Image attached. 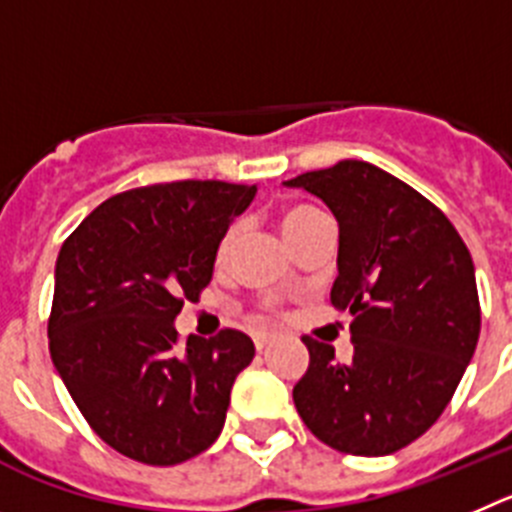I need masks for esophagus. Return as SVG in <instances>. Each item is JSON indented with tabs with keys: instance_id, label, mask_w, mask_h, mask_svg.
Instances as JSON below:
<instances>
[{
	"instance_id": "1",
	"label": "esophagus",
	"mask_w": 512,
	"mask_h": 512,
	"mask_svg": "<svg viewBox=\"0 0 512 512\" xmlns=\"http://www.w3.org/2000/svg\"><path fill=\"white\" fill-rule=\"evenodd\" d=\"M270 342H273V336L257 334V336H255V347H257V352H265V349L270 347Z\"/></svg>"
}]
</instances>
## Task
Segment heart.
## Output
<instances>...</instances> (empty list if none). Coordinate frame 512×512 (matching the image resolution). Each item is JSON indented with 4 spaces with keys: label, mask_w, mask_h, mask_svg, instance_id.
Here are the masks:
<instances>
[{
    "label": "heart",
    "mask_w": 512,
    "mask_h": 512,
    "mask_svg": "<svg viewBox=\"0 0 512 512\" xmlns=\"http://www.w3.org/2000/svg\"><path fill=\"white\" fill-rule=\"evenodd\" d=\"M319 216H324L321 211L311 209V206H290V209L283 211V216H280V224H283V232L285 237L293 242V239L298 237V234L303 232V229L308 227L311 222H316ZM239 237V227L234 224V227L227 229V234L222 237V242H219V250H216V260L224 262L229 257V252H232L234 242H237Z\"/></svg>",
    "instance_id": "obj_1"
}]
</instances>
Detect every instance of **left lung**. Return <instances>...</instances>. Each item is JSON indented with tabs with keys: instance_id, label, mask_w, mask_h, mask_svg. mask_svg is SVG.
Returning <instances> with one entry per match:
<instances>
[{
	"instance_id": "obj_1",
	"label": "left lung",
	"mask_w": 512,
	"mask_h": 512,
	"mask_svg": "<svg viewBox=\"0 0 512 512\" xmlns=\"http://www.w3.org/2000/svg\"><path fill=\"white\" fill-rule=\"evenodd\" d=\"M339 224L331 303L352 316L354 354L303 336L308 370L293 403L311 434L354 457H385L434 426L477 339L472 255L454 224L408 183L365 160L285 181Z\"/></svg>"
}]
</instances>
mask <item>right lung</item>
<instances>
[{
	"label": "right lung",
	"mask_w": 512,
	"mask_h": 512,
	"mask_svg": "<svg viewBox=\"0 0 512 512\" xmlns=\"http://www.w3.org/2000/svg\"><path fill=\"white\" fill-rule=\"evenodd\" d=\"M257 186L176 181L96 206L55 260L53 365L101 441L142 464H181L222 434L229 393L255 357L237 329L173 326L209 285L219 242Z\"/></svg>",
	"instance_id": "obj_1"
}]
</instances>
